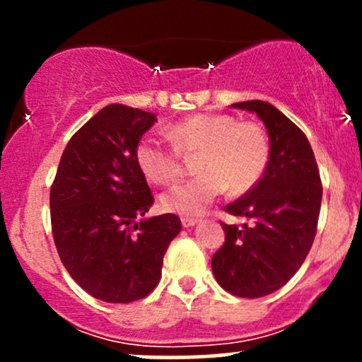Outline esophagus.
Here are the masks:
<instances>
[{
    "label": "esophagus",
    "instance_id": "1",
    "mask_svg": "<svg viewBox=\"0 0 362 362\" xmlns=\"http://www.w3.org/2000/svg\"><path fill=\"white\" fill-rule=\"evenodd\" d=\"M199 223L197 218H182V226L184 228H192Z\"/></svg>",
    "mask_w": 362,
    "mask_h": 362
}]
</instances>
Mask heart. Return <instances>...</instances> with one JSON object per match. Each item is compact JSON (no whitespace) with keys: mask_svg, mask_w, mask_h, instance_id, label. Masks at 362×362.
<instances>
[{"mask_svg":"<svg viewBox=\"0 0 362 362\" xmlns=\"http://www.w3.org/2000/svg\"><path fill=\"white\" fill-rule=\"evenodd\" d=\"M173 146L146 136L136 146L141 172L158 185H170L182 175V156L195 158L194 180L161 195L170 213L199 216L224 190L242 195L259 184L269 161V141L253 122H236L228 114H194L167 127Z\"/></svg>","mask_w":362,"mask_h":362,"instance_id":"1","label":"heart"}]
</instances>
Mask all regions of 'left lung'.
<instances>
[{
  "label": "left lung",
  "mask_w": 362,
  "mask_h": 362,
  "mask_svg": "<svg viewBox=\"0 0 362 362\" xmlns=\"http://www.w3.org/2000/svg\"><path fill=\"white\" fill-rule=\"evenodd\" d=\"M231 107L257 114L267 129L271 151L259 184L226 206L245 223H221L226 238L211 265L224 291L262 298L282 288L308 255L317 233L322 182L308 139L281 110L262 100Z\"/></svg>",
  "instance_id": "8db88e82"
}]
</instances>
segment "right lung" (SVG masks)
<instances>
[{"label":"right lung","mask_w":362,"mask_h":362,"mask_svg":"<svg viewBox=\"0 0 362 362\" xmlns=\"http://www.w3.org/2000/svg\"><path fill=\"white\" fill-rule=\"evenodd\" d=\"M156 115L110 103L69 139L51 189L54 243L66 271L107 303L148 296L180 233L175 214L139 219L153 206L136 146Z\"/></svg>","instance_id":"add662e5"}]
</instances>
